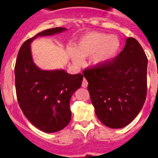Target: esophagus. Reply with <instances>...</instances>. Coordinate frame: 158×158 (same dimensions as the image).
<instances>
[{
  "instance_id": "obj_1",
  "label": "esophagus",
  "mask_w": 158,
  "mask_h": 158,
  "mask_svg": "<svg viewBox=\"0 0 158 158\" xmlns=\"http://www.w3.org/2000/svg\"><path fill=\"white\" fill-rule=\"evenodd\" d=\"M88 84H89V83H88L87 80H86L85 78H84L83 81H82V87H83V88H87Z\"/></svg>"
}]
</instances>
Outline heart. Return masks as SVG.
<instances>
[{"label": "heart", "mask_w": 158, "mask_h": 158, "mask_svg": "<svg viewBox=\"0 0 158 158\" xmlns=\"http://www.w3.org/2000/svg\"><path fill=\"white\" fill-rule=\"evenodd\" d=\"M119 40L115 35L105 33L90 32L82 36L75 45V51H69L73 62L81 65V58L93 55V62L102 65L108 62L116 54L119 48Z\"/></svg>", "instance_id": "1"}]
</instances>
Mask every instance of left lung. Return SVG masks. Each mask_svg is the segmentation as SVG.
<instances>
[{"instance_id": "8db88e82", "label": "left lung", "mask_w": 158, "mask_h": 158, "mask_svg": "<svg viewBox=\"0 0 158 158\" xmlns=\"http://www.w3.org/2000/svg\"><path fill=\"white\" fill-rule=\"evenodd\" d=\"M147 63L140 43L129 37L116 57L85 69L95 112L105 126L124 127L139 115L147 93Z\"/></svg>"}]
</instances>
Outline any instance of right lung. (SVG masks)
Wrapping results in <instances>:
<instances>
[{
    "label": "right lung",
    "mask_w": 158,
    "mask_h": 158,
    "mask_svg": "<svg viewBox=\"0 0 158 158\" xmlns=\"http://www.w3.org/2000/svg\"><path fill=\"white\" fill-rule=\"evenodd\" d=\"M65 30L54 27L26 40L20 47L15 65L16 97L23 115L35 127L47 133L57 132L71 119L69 101L81 85V73L39 69L32 61L31 43L37 36L54 35Z\"/></svg>",
    "instance_id": "1"
}]
</instances>
